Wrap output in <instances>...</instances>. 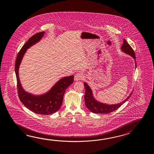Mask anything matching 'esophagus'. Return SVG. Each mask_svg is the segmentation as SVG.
Instances as JSON below:
<instances>
[{"mask_svg":"<svg viewBox=\"0 0 154 154\" xmlns=\"http://www.w3.org/2000/svg\"><path fill=\"white\" fill-rule=\"evenodd\" d=\"M83 75H82L81 73H77L74 76V79L75 81H78V80H80L83 79Z\"/></svg>","mask_w":154,"mask_h":154,"instance_id":"1","label":"esophagus"}]
</instances>
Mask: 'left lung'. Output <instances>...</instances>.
Wrapping results in <instances>:
<instances>
[{"instance_id": "8db88e82", "label": "left lung", "mask_w": 154, "mask_h": 154, "mask_svg": "<svg viewBox=\"0 0 154 154\" xmlns=\"http://www.w3.org/2000/svg\"><path fill=\"white\" fill-rule=\"evenodd\" d=\"M121 48L122 50L124 52L126 53L127 54H128L129 55L131 56L134 59H136L134 50L131 47V46L128 44L127 41L125 39H124L123 41V43L122 45ZM136 64H137V63L135 61V66ZM84 85L85 88V94L84 95L85 105L87 107V108H88L90 111L94 113L106 114V113H109L115 111L127 101L131 95H131L128 96V97H127V99H125L124 101L120 103L111 105L104 104L96 101L95 98L93 97L91 90L88 86V85L86 82L84 84Z\"/></svg>"}]
</instances>
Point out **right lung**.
<instances>
[{"label": "right lung", "mask_w": 154, "mask_h": 154, "mask_svg": "<svg viewBox=\"0 0 154 154\" xmlns=\"http://www.w3.org/2000/svg\"><path fill=\"white\" fill-rule=\"evenodd\" d=\"M45 32L37 33L29 38L20 49L15 62V73L17 76V89L18 96L21 102L26 108L33 112L39 115H48L58 111L62 104L63 96L66 88L72 84L74 76L61 79L52 89L45 95L39 96H33L23 90L20 84L19 78V67L26 49L39 41Z\"/></svg>", "instance_id": "right-lung-1"}]
</instances>
